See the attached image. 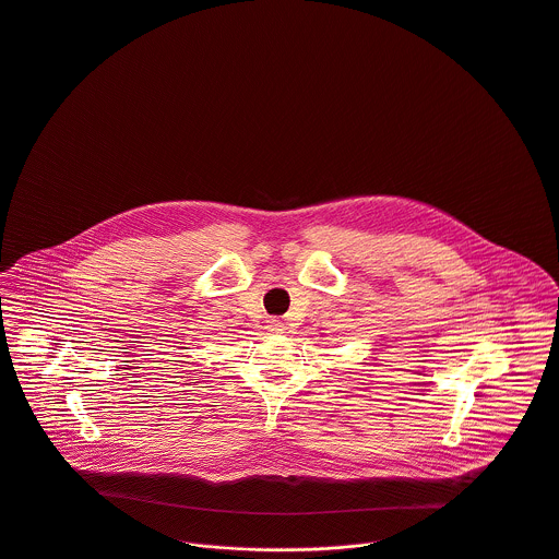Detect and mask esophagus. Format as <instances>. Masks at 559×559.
I'll return each mask as SVG.
<instances>
[{"label": "esophagus", "mask_w": 559, "mask_h": 559, "mask_svg": "<svg viewBox=\"0 0 559 559\" xmlns=\"http://www.w3.org/2000/svg\"><path fill=\"white\" fill-rule=\"evenodd\" d=\"M265 329L270 333H281L283 331V322L278 318H270V320H265Z\"/></svg>", "instance_id": "34e87169"}]
</instances>
